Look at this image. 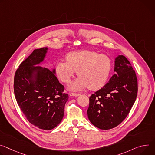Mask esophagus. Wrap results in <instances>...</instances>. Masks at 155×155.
I'll list each match as a JSON object with an SVG mask.
<instances>
[{"label": "esophagus", "instance_id": "obj_1", "mask_svg": "<svg viewBox=\"0 0 155 155\" xmlns=\"http://www.w3.org/2000/svg\"><path fill=\"white\" fill-rule=\"evenodd\" d=\"M70 96H73V97H74V96H80V94L79 93H70Z\"/></svg>", "mask_w": 155, "mask_h": 155}]
</instances>
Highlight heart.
Returning a JSON list of instances; mask_svg holds the SVG:
<instances>
[{
	"label": "heart",
	"mask_w": 155,
	"mask_h": 155,
	"mask_svg": "<svg viewBox=\"0 0 155 155\" xmlns=\"http://www.w3.org/2000/svg\"><path fill=\"white\" fill-rule=\"evenodd\" d=\"M66 62L59 61L55 66V74L62 82L68 83L76 71L79 77L70 84V89L78 91L87 87L92 90L102 88L106 83L112 67L106 55L83 50L68 54Z\"/></svg>",
	"instance_id": "b5f03b06"
}]
</instances>
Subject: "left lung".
I'll use <instances>...</instances> for the list:
<instances>
[{"label": "left lung", "instance_id": "left-lung-1", "mask_svg": "<svg viewBox=\"0 0 155 155\" xmlns=\"http://www.w3.org/2000/svg\"><path fill=\"white\" fill-rule=\"evenodd\" d=\"M116 74L108 83L90 97L87 110L91 123L102 130L116 127L129 114L138 91L137 78L125 56L115 59Z\"/></svg>", "mask_w": 155, "mask_h": 155}]
</instances>
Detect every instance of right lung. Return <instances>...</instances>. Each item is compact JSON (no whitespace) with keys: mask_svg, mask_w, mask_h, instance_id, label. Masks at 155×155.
<instances>
[{"mask_svg":"<svg viewBox=\"0 0 155 155\" xmlns=\"http://www.w3.org/2000/svg\"><path fill=\"white\" fill-rule=\"evenodd\" d=\"M48 48L35 49L19 66L14 77L17 102L31 124L46 130L55 128L62 121L68 99L64 87L55 76V68L38 66L43 62Z\"/></svg>","mask_w":155,"mask_h":155,"instance_id":"right-lung-1","label":"right lung"}]
</instances>
